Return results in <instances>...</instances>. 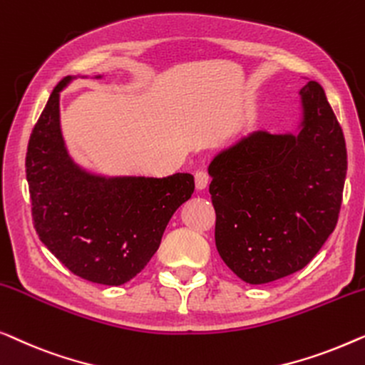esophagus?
I'll return each instance as SVG.
<instances>
[{
  "mask_svg": "<svg viewBox=\"0 0 365 365\" xmlns=\"http://www.w3.org/2000/svg\"><path fill=\"white\" fill-rule=\"evenodd\" d=\"M208 183H210V177L207 172L200 170L195 173V187H197V190H205L208 187Z\"/></svg>",
  "mask_w": 365,
  "mask_h": 365,
  "instance_id": "esophagus-1",
  "label": "esophagus"
}]
</instances>
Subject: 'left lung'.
Masks as SVG:
<instances>
[{"label": "left lung", "instance_id": "obj_1", "mask_svg": "<svg viewBox=\"0 0 365 365\" xmlns=\"http://www.w3.org/2000/svg\"><path fill=\"white\" fill-rule=\"evenodd\" d=\"M299 96L297 133L251 132L208 165L217 250L250 284L304 268L339 218L347 172L344 133L321 84L309 81Z\"/></svg>", "mask_w": 365, "mask_h": 365}]
</instances>
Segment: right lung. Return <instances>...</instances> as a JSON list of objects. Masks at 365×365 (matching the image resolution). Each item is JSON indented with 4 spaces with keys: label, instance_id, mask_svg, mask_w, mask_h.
Here are the masks:
<instances>
[{
    "label": "right lung",
    "instance_id": "1",
    "mask_svg": "<svg viewBox=\"0 0 365 365\" xmlns=\"http://www.w3.org/2000/svg\"><path fill=\"white\" fill-rule=\"evenodd\" d=\"M101 78V76H96ZM54 87L31 133L26 178L36 233L79 278L120 286L145 268L172 215L195 190L193 175L102 177L71 158Z\"/></svg>",
    "mask_w": 365,
    "mask_h": 365
}]
</instances>
